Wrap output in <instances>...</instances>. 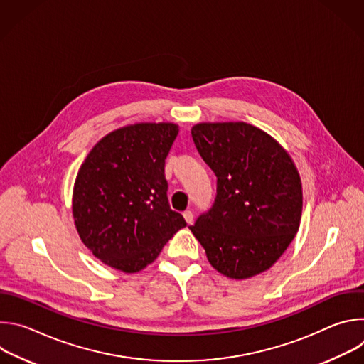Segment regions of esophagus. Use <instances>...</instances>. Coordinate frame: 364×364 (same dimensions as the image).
I'll list each match as a JSON object with an SVG mask.
<instances>
[{
  "label": "esophagus",
  "instance_id": "34e87169",
  "mask_svg": "<svg viewBox=\"0 0 364 364\" xmlns=\"http://www.w3.org/2000/svg\"><path fill=\"white\" fill-rule=\"evenodd\" d=\"M183 216H184V219H186V222L188 223V225H191L193 223V212L191 210H186L184 213H183Z\"/></svg>",
  "mask_w": 364,
  "mask_h": 364
}]
</instances>
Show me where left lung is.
Instances as JSON below:
<instances>
[{
  "label": "left lung",
  "instance_id": "1",
  "mask_svg": "<svg viewBox=\"0 0 364 364\" xmlns=\"http://www.w3.org/2000/svg\"><path fill=\"white\" fill-rule=\"evenodd\" d=\"M203 161L216 174V197L190 230L210 265L233 279L269 269L298 232L299 174L287 151L245 122L191 128Z\"/></svg>",
  "mask_w": 364,
  "mask_h": 364
}]
</instances>
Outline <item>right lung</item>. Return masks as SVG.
Masks as SVG:
<instances>
[{"label": "right lung", "instance_id": "1", "mask_svg": "<svg viewBox=\"0 0 364 364\" xmlns=\"http://www.w3.org/2000/svg\"><path fill=\"white\" fill-rule=\"evenodd\" d=\"M174 124H135L103 136L80 166L73 218L82 242L115 269L134 274L155 261L187 226L171 210L164 167Z\"/></svg>", "mask_w": 364, "mask_h": 364}]
</instances>
